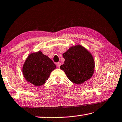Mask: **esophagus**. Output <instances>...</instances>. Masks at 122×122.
<instances>
[{
  "label": "esophagus",
  "instance_id": "obj_1",
  "mask_svg": "<svg viewBox=\"0 0 122 122\" xmlns=\"http://www.w3.org/2000/svg\"><path fill=\"white\" fill-rule=\"evenodd\" d=\"M56 65H57V67L59 68V67H60L61 65V63H57V64H56Z\"/></svg>",
  "mask_w": 122,
  "mask_h": 122
}]
</instances>
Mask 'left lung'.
Segmentation results:
<instances>
[{
  "label": "left lung",
  "mask_w": 122,
  "mask_h": 122,
  "mask_svg": "<svg viewBox=\"0 0 122 122\" xmlns=\"http://www.w3.org/2000/svg\"><path fill=\"white\" fill-rule=\"evenodd\" d=\"M63 56L65 61L60 68L73 83L82 84L93 74L95 65L93 56L82 46L70 47Z\"/></svg>",
  "instance_id": "1"
}]
</instances>
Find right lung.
<instances>
[{
	"instance_id": "1",
	"label": "right lung",
	"mask_w": 122,
	"mask_h": 122,
	"mask_svg": "<svg viewBox=\"0 0 122 122\" xmlns=\"http://www.w3.org/2000/svg\"><path fill=\"white\" fill-rule=\"evenodd\" d=\"M56 68L51 59L39 51L29 55L23 66V74L27 82L35 86L44 84Z\"/></svg>"
}]
</instances>
